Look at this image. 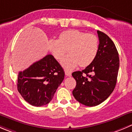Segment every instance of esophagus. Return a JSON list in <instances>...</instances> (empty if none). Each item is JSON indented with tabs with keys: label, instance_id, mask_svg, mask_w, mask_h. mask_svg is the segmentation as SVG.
I'll list each match as a JSON object with an SVG mask.
<instances>
[{
	"label": "esophagus",
	"instance_id": "1",
	"mask_svg": "<svg viewBox=\"0 0 132 132\" xmlns=\"http://www.w3.org/2000/svg\"><path fill=\"white\" fill-rule=\"evenodd\" d=\"M65 75L68 77H70L71 75V72H69V71H65Z\"/></svg>",
	"mask_w": 132,
	"mask_h": 132
}]
</instances>
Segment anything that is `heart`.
Masks as SVG:
<instances>
[{"instance_id": "b5f03b06", "label": "heart", "mask_w": 132, "mask_h": 132, "mask_svg": "<svg viewBox=\"0 0 132 132\" xmlns=\"http://www.w3.org/2000/svg\"><path fill=\"white\" fill-rule=\"evenodd\" d=\"M48 48L57 60H61L68 50L70 55L62 60L61 65L66 70H71L79 64L86 67L92 63L98 53V41L93 34L69 29L62 32L59 39H50Z\"/></svg>"}]
</instances>
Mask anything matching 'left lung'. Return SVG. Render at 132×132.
I'll list each match as a JSON object with an SVG mask.
<instances>
[{
    "label": "left lung",
    "instance_id": "8db88e82",
    "mask_svg": "<svg viewBox=\"0 0 132 132\" xmlns=\"http://www.w3.org/2000/svg\"><path fill=\"white\" fill-rule=\"evenodd\" d=\"M97 34L99 44L95 60L84 70L72 73L77 82L73 95L87 106L98 105L110 95L116 87L119 68V53L113 42L103 32L98 30Z\"/></svg>",
    "mask_w": 132,
    "mask_h": 132
}]
</instances>
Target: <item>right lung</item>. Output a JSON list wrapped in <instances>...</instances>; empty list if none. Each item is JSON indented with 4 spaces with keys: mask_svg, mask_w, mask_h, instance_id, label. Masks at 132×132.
Returning <instances> with one entry per match:
<instances>
[{
    "mask_svg": "<svg viewBox=\"0 0 132 132\" xmlns=\"http://www.w3.org/2000/svg\"><path fill=\"white\" fill-rule=\"evenodd\" d=\"M64 78V71L52 55L20 71L17 89L24 100L34 106L48 104Z\"/></svg>",
    "mask_w": 132,
    "mask_h": 132,
    "instance_id": "1",
    "label": "right lung"
}]
</instances>
